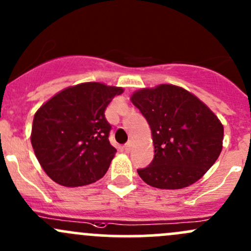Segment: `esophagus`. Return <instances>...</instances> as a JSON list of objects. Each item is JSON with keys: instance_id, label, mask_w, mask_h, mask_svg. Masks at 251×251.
<instances>
[{"instance_id": "1", "label": "esophagus", "mask_w": 251, "mask_h": 251, "mask_svg": "<svg viewBox=\"0 0 251 251\" xmlns=\"http://www.w3.org/2000/svg\"><path fill=\"white\" fill-rule=\"evenodd\" d=\"M124 148H125V151H127V153H128V151H131V149H132V142H127V143H126L125 144V147H124Z\"/></svg>"}]
</instances>
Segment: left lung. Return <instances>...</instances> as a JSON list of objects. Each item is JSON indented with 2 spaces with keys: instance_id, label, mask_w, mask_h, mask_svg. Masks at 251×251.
<instances>
[{
  "instance_id": "left-lung-1",
  "label": "left lung",
  "mask_w": 251,
  "mask_h": 251,
  "mask_svg": "<svg viewBox=\"0 0 251 251\" xmlns=\"http://www.w3.org/2000/svg\"><path fill=\"white\" fill-rule=\"evenodd\" d=\"M131 102L148 121L154 159L137 170L147 184L181 189L201 179L222 151L224 125L197 96L161 83L135 91Z\"/></svg>"
}]
</instances>
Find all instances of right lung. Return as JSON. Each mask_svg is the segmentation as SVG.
Returning a JSON list of instances; mask_svg holds the SVG:
<instances>
[{
    "mask_svg": "<svg viewBox=\"0 0 251 251\" xmlns=\"http://www.w3.org/2000/svg\"><path fill=\"white\" fill-rule=\"evenodd\" d=\"M123 87L83 82L55 93L35 113L31 146L55 183L80 187L104 176L115 156L104 111Z\"/></svg>",
    "mask_w": 251,
    "mask_h": 251,
    "instance_id": "add662e5",
    "label": "right lung"
}]
</instances>
